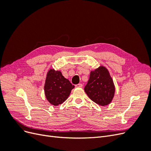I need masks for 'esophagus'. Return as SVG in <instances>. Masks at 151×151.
Instances as JSON below:
<instances>
[{
	"label": "esophagus",
	"instance_id": "34e87169",
	"mask_svg": "<svg viewBox=\"0 0 151 151\" xmlns=\"http://www.w3.org/2000/svg\"><path fill=\"white\" fill-rule=\"evenodd\" d=\"M83 85L82 84H78L76 85V88H83Z\"/></svg>",
	"mask_w": 151,
	"mask_h": 151
}]
</instances>
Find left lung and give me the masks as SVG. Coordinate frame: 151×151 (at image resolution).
Here are the masks:
<instances>
[{"mask_svg": "<svg viewBox=\"0 0 151 151\" xmlns=\"http://www.w3.org/2000/svg\"><path fill=\"white\" fill-rule=\"evenodd\" d=\"M85 93L93 101L104 106L111 103L115 93V86L107 68L101 65L90 73L84 88Z\"/></svg>", "mask_w": 151, "mask_h": 151, "instance_id": "8db88e82", "label": "left lung"}]
</instances>
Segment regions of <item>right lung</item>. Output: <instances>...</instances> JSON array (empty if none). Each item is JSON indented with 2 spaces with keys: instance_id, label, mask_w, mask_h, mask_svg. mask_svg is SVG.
Returning a JSON list of instances; mask_svg holds the SVG:
<instances>
[{
  "instance_id": "1",
  "label": "right lung",
  "mask_w": 151,
  "mask_h": 151,
  "mask_svg": "<svg viewBox=\"0 0 151 151\" xmlns=\"http://www.w3.org/2000/svg\"><path fill=\"white\" fill-rule=\"evenodd\" d=\"M74 87L62 76L61 71L54 68H50L48 71L44 91L47 99L53 106H58L64 102Z\"/></svg>"
}]
</instances>
